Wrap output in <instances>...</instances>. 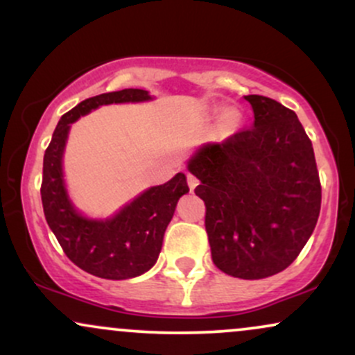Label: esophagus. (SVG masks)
<instances>
[{"instance_id": "34e87169", "label": "esophagus", "mask_w": 355, "mask_h": 355, "mask_svg": "<svg viewBox=\"0 0 355 355\" xmlns=\"http://www.w3.org/2000/svg\"><path fill=\"white\" fill-rule=\"evenodd\" d=\"M187 182H189V187H190V190H195V187L198 185V180H197V177H195V175H191V173H187Z\"/></svg>"}]
</instances>
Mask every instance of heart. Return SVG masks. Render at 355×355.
Segmentation results:
<instances>
[{
    "mask_svg": "<svg viewBox=\"0 0 355 355\" xmlns=\"http://www.w3.org/2000/svg\"><path fill=\"white\" fill-rule=\"evenodd\" d=\"M235 121H237V116H235L234 113H230V115H229V123H235Z\"/></svg>",
    "mask_w": 355,
    "mask_h": 355,
    "instance_id": "obj_1",
    "label": "heart"
}]
</instances>
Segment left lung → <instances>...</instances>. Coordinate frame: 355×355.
I'll return each mask as SVG.
<instances>
[{"label": "left lung", "mask_w": 355, "mask_h": 355, "mask_svg": "<svg viewBox=\"0 0 355 355\" xmlns=\"http://www.w3.org/2000/svg\"><path fill=\"white\" fill-rule=\"evenodd\" d=\"M254 125L202 145L187 168L200 180L211 260L227 275L259 280L287 268L315 229L320 180L312 141L292 110L243 96Z\"/></svg>", "instance_id": "1"}]
</instances>
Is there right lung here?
<instances>
[{
	"label": "right lung",
	"instance_id": "add662e5",
	"mask_svg": "<svg viewBox=\"0 0 355 355\" xmlns=\"http://www.w3.org/2000/svg\"><path fill=\"white\" fill-rule=\"evenodd\" d=\"M153 100L146 89L125 88L81 101L61 116L43 158L42 202L44 218L68 259L81 270L108 280L133 279L155 266L164 235L182 195L189 193L185 173L150 187L107 218H92L76 209L67 190L63 155L71 125L101 105Z\"/></svg>",
	"mask_w": 355,
	"mask_h": 355
}]
</instances>
